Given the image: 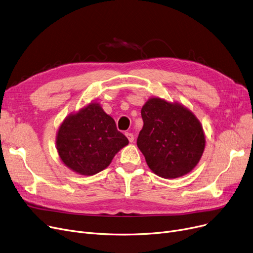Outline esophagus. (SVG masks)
Returning a JSON list of instances; mask_svg holds the SVG:
<instances>
[{
    "mask_svg": "<svg viewBox=\"0 0 253 253\" xmlns=\"http://www.w3.org/2000/svg\"><path fill=\"white\" fill-rule=\"evenodd\" d=\"M126 136H127V138H128V140H129L130 142H133V140H134V135H133L132 133L127 132V133H126Z\"/></svg>",
    "mask_w": 253,
    "mask_h": 253,
    "instance_id": "esophagus-1",
    "label": "esophagus"
}]
</instances>
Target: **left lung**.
<instances>
[{"instance_id":"left-lung-1","label":"left lung","mask_w":253,"mask_h":253,"mask_svg":"<svg viewBox=\"0 0 253 253\" xmlns=\"http://www.w3.org/2000/svg\"><path fill=\"white\" fill-rule=\"evenodd\" d=\"M137 147L150 169L164 179L190 172L200 162L206 135L200 120L183 104L151 97L141 108Z\"/></svg>"}]
</instances>
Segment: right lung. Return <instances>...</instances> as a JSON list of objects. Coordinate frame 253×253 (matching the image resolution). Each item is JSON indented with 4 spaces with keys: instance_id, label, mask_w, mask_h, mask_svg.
Returning <instances> with one entry per match:
<instances>
[{
    "instance_id": "1",
    "label": "right lung",
    "mask_w": 253,
    "mask_h": 253,
    "mask_svg": "<svg viewBox=\"0 0 253 253\" xmlns=\"http://www.w3.org/2000/svg\"><path fill=\"white\" fill-rule=\"evenodd\" d=\"M128 144L127 137L117 130L115 120L95 101L66 117L56 136L62 162L83 175H93L106 169Z\"/></svg>"
}]
</instances>
